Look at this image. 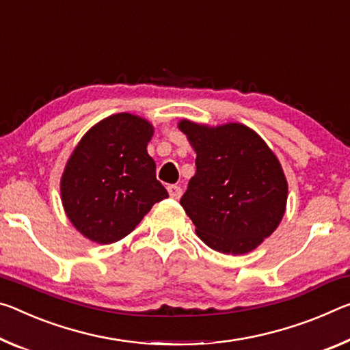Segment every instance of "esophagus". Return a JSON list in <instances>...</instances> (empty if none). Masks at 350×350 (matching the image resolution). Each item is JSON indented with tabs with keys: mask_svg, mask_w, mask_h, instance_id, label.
<instances>
[{
	"mask_svg": "<svg viewBox=\"0 0 350 350\" xmlns=\"http://www.w3.org/2000/svg\"><path fill=\"white\" fill-rule=\"evenodd\" d=\"M168 193L173 199H179L182 196V188L177 185H168Z\"/></svg>",
	"mask_w": 350,
	"mask_h": 350,
	"instance_id": "obj_1",
	"label": "esophagus"
}]
</instances>
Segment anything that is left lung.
Instances as JSON below:
<instances>
[{"instance_id": "obj_1", "label": "left lung", "mask_w": 350, "mask_h": 350, "mask_svg": "<svg viewBox=\"0 0 350 350\" xmlns=\"http://www.w3.org/2000/svg\"><path fill=\"white\" fill-rule=\"evenodd\" d=\"M196 152V173L180 205L196 235L213 251L240 255L280 224L288 184L279 159L257 132L240 123L210 127L182 120Z\"/></svg>"}]
</instances>
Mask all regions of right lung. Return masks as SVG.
<instances>
[{"label": "right lung", "instance_id": "add662e5", "mask_svg": "<svg viewBox=\"0 0 350 350\" xmlns=\"http://www.w3.org/2000/svg\"><path fill=\"white\" fill-rule=\"evenodd\" d=\"M154 127L132 113H115L77 143L60 179L65 213L77 230L99 245L129 235L168 191L148 154Z\"/></svg>", "mask_w": 350, "mask_h": 350}]
</instances>
